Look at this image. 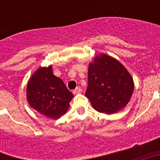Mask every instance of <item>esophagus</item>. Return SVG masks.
Masks as SVG:
<instances>
[{"label":"esophagus","instance_id":"34e87169","mask_svg":"<svg viewBox=\"0 0 160 160\" xmlns=\"http://www.w3.org/2000/svg\"><path fill=\"white\" fill-rule=\"evenodd\" d=\"M80 92H82V89H81V87H78L77 88L74 89V90H73V93L74 94H79V93H80Z\"/></svg>","mask_w":160,"mask_h":160}]
</instances>
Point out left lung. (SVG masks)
<instances>
[{"instance_id":"obj_1","label":"left lung","mask_w":160,"mask_h":160,"mask_svg":"<svg viewBox=\"0 0 160 160\" xmlns=\"http://www.w3.org/2000/svg\"><path fill=\"white\" fill-rule=\"evenodd\" d=\"M134 90L131 74L116 59L102 54L90 63L85 95L96 111L113 114L125 107Z\"/></svg>"}]
</instances>
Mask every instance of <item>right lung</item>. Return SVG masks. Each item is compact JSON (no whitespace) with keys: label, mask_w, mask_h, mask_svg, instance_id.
<instances>
[{"label":"right lung","mask_w":160,"mask_h":160,"mask_svg":"<svg viewBox=\"0 0 160 160\" xmlns=\"http://www.w3.org/2000/svg\"><path fill=\"white\" fill-rule=\"evenodd\" d=\"M72 98L62 80L53 74L51 66L38 69L28 82V102L49 118L56 119L65 114Z\"/></svg>","instance_id":"obj_1"}]
</instances>
